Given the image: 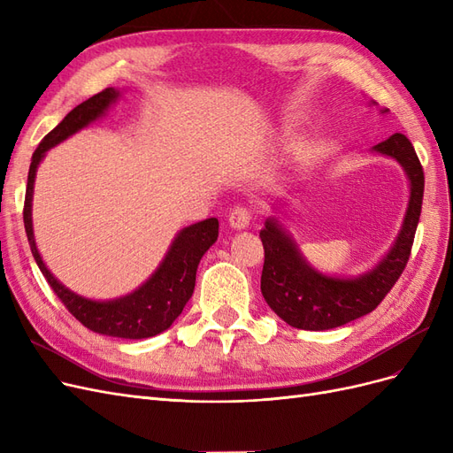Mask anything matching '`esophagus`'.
Instances as JSON below:
<instances>
[{
	"label": "esophagus",
	"instance_id": "esophagus-1",
	"mask_svg": "<svg viewBox=\"0 0 453 453\" xmlns=\"http://www.w3.org/2000/svg\"><path fill=\"white\" fill-rule=\"evenodd\" d=\"M228 223L232 228H236V230L248 228L251 223V211L248 208H243V205H236V208L232 210L228 215Z\"/></svg>",
	"mask_w": 453,
	"mask_h": 453
}]
</instances>
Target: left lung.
Returning <instances> with one entry per match:
<instances>
[{
    "label": "left lung",
    "mask_w": 453,
    "mask_h": 453,
    "mask_svg": "<svg viewBox=\"0 0 453 453\" xmlns=\"http://www.w3.org/2000/svg\"><path fill=\"white\" fill-rule=\"evenodd\" d=\"M386 111L388 109H381V113ZM374 150L399 162L410 180V202L403 228L391 251L376 268L351 280L323 276L298 253L276 219H268L260 230L265 245L260 291L268 306L295 328L326 331L363 318L378 308L406 268L421 215L423 168L414 145L404 134H393L374 145Z\"/></svg>",
    "instance_id": "obj_1"
}]
</instances>
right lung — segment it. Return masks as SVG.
Listing matches in <instances>:
<instances>
[{"mask_svg":"<svg viewBox=\"0 0 453 453\" xmlns=\"http://www.w3.org/2000/svg\"><path fill=\"white\" fill-rule=\"evenodd\" d=\"M117 98L119 90L115 88H105L98 94H94L92 98L72 109V111L64 117L60 125L41 140L32 157L28 172V187H26L24 198V228L39 270L43 272V276L52 287L54 295L62 300L67 311H70L79 323H83L87 328L98 334L140 340L157 336L158 333L170 328V325L177 319V315L183 311L188 298L193 296L200 258L211 248L219 236L217 219H205V221L183 228L180 234L175 236L170 251L164 257L157 272L140 287V289H135L134 293L117 300H107V303H96V300L83 298L72 293L70 289H65V287L52 276L49 268L45 266L43 258H41L35 248L32 228V196L39 162L43 160L50 147L64 142L65 138H70L72 134L85 128L92 120L100 119L107 111V107Z\"/></svg>","mask_w":453,"mask_h":453,"instance_id":"right-lung-1","label":"right lung"}]
</instances>
